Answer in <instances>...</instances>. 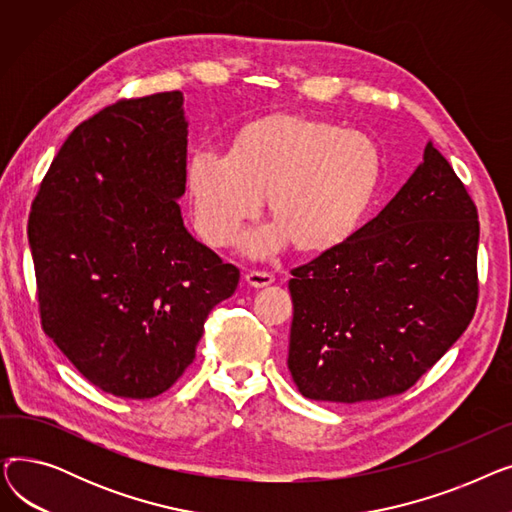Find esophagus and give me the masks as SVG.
<instances>
[{
  "label": "esophagus",
  "mask_w": 512,
  "mask_h": 512,
  "mask_svg": "<svg viewBox=\"0 0 512 512\" xmlns=\"http://www.w3.org/2000/svg\"><path fill=\"white\" fill-rule=\"evenodd\" d=\"M247 284L249 286H255V288H263V286H270L274 282V276L270 272H259V270H253L245 276Z\"/></svg>",
  "instance_id": "34e87169"
}]
</instances>
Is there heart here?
<instances>
[{
    "label": "heart",
    "instance_id": "b5f03b06",
    "mask_svg": "<svg viewBox=\"0 0 512 512\" xmlns=\"http://www.w3.org/2000/svg\"><path fill=\"white\" fill-rule=\"evenodd\" d=\"M380 180V149L367 134L297 116L249 124L232 151L199 145L186 182L199 234L224 247L270 197L276 220L242 236L253 257L282 251L290 240L307 251L351 236Z\"/></svg>",
    "mask_w": 512,
    "mask_h": 512
}]
</instances>
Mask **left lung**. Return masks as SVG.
Returning <instances> with one entry per match:
<instances>
[{
    "label": "left lung",
    "instance_id": "left-lung-1",
    "mask_svg": "<svg viewBox=\"0 0 512 512\" xmlns=\"http://www.w3.org/2000/svg\"><path fill=\"white\" fill-rule=\"evenodd\" d=\"M477 242V207L429 141L371 222L290 272L299 392L351 405L409 390L473 319Z\"/></svg>",
    "mask_w": 512,
    "mask_h": 512
}]
</instances>
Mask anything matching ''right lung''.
Segmentation results:
<instances>
[{"mask_svg":"<svg viewBox=\"0 0 512 512\" xmlns=\"http://www.w3.org/2000/svg\"><path fill=\"white\" fill-rule=\"evenodd\" d=\"M186 137L180 91L107 105L70 132L31 207L43 330L120 398L166 392L238 286L184 228Z\"/></svg>","mask_w":512,"mask_h":512,"instance_id":"obj_1","label":"right lung"}]
</instances>
